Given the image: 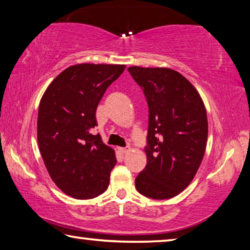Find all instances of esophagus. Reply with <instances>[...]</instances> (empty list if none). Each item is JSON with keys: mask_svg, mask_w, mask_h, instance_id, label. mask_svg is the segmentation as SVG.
Wrapping results in <instances>:
<instances>
[{"mask_svg": "<svg viewBox=\"0 0 250 250\" xmlns=\"http://www.w3.org/2000/svg\"><path fill=\"white\" fill-rule=\"evenodd\" d=\"M130 151V147H119V152L121 154H126Z\"/></svg>", "mask_w": 250, "mask_h": 250, "instance_id": "obj_1", "label": "esophagus"}]
</instances>
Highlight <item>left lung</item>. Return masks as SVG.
I'll list each match as a JSON object with an SVG mask.
<instances>
[{"label":"left lung","mask_w":250,"mask_h":250,"mask_svg":"<svg viewBox=\"0 0 250 250\" xmlns=\"http://www.w3.org/2000/svg\"><path fill=\"white\" fill-rule=\"evenodd\" d=\"M148 105L147 164L135 178L143 196L169 199L188 187L203 160L207 110L200 94L179 72L130 66Z\"/></svg>","instance_id":"obj_1"}]
</instances>
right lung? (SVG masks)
Here are the masks:
<instances>
[{
  "label": "right lung",
  "mask_w": 250,
  "mask_h": 250,
  "mask_svg": "<svg viewBox=\"0 0 250 250\" xmlns=\"http://www.w3.org/2000/svg\"><path fill=\"white\" fill-rule=\"evenodd\" d=\"M125 64L83 63L69 66L43 93L37 120L38 145L57 187L75 199H92L108 188L117 160L99 134L96 109Z\"/></svg>",
  "instance_id": "1"
}]
</instances>
